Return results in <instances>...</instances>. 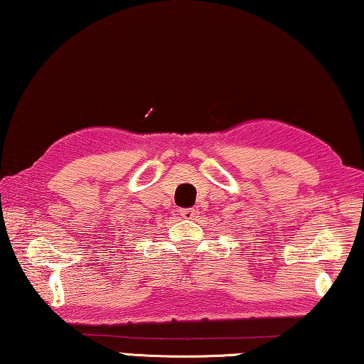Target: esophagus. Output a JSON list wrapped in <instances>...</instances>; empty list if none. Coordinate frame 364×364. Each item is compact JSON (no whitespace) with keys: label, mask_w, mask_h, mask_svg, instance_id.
Instances as JSON below:
<instances>
[{"label":"esophagus","mask_w":364,"mask_h":364,"mask_svg":"<svg viewBox=\"0 0 364 364\" xmlns=\"http://www.w3.org/2000/svg\"><path fill=\"white\" fill-rule=\"evenodd\" d=\"M178 213H181L182 218H186V220H192V218H195V215H197L198 211L195 208H182Z\"/></svg>","instance_id":"obj_1"}]
</instances>
